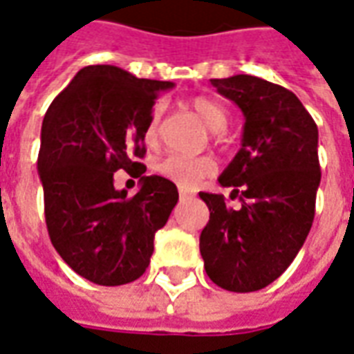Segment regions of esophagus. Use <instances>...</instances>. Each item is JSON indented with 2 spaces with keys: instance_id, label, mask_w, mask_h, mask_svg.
Masks as SVG:
<instances>
[{
  "instance_id": "34e87169",
  "label": "esophagus",
  "mask_w": 354,
  "mask_h": 354,
  "mask_svg": "<svg viewBox=\"0 0 354 354\" xmlns=\"http://www.w3.org/2000/svg\"><path fill=\"white\" fill-rule=\"evenodd\" d=\"M179 196H181V200H185V198H189V192H185V190H179Z\"/></svg>"
}]
</instances>
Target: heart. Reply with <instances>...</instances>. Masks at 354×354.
Segmentation results:
<instances>
[{"instance_id": "b5f03b06", "label": "heart", "mask_w": 354, "mask_h": 354, "mask_svg": "<svg viewBox=\"0 0 354 354\" xmlns=\"http://www.w3.org/2000/svg\"><path fill=\"white\" fill-rule=\"evenodd\" d=\"M190 109L194 110V114L204 122L207 129L215 131L217 137L221 135L219 131H223L227 122H229L227 110L223 109L221 104L209 101V99H204V97L192 99ZM141 139L149 149L158 147V142H160V110L158 109L152 110V114L147 120V124L142 127ZM156 169L160 175H164L165 179L179 185L181 189H194L204 179L212 177L215 169H217V165H215L212 158L207 156L185 158L173 154V156H167L165 160H162Z\"/></svg>"}]
</instances>
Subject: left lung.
<instances>
[{
    "label": "left lung",
    "instance_id": "1",
    "mask_svg": "<svg viewBox=\"0 0 354 354\" xmlns=\"http://www.w3.org/2000/svg\"><path fill=\"white\" fill-rule=\"evenodd\" d=\"M212 85L245 120L242 147L219 177L240 205L200 192L209 207L200 253L207 277L223 290L257 292L290 267L309 234L320 185L318 127L282 85L248 74Z\"/></svg>",
    "mask_w": 354,
    "mask_h": 354
}]
</instances>
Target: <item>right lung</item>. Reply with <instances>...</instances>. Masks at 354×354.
I'll list each match as a JSON object with an SVG mask.
<instances>
[{"instance_id":"add662e5","label":"right lung","mask_w":354,"mask_h":354,"mask_svg":"<svg viewBox=\"0 0 354 354\" xmlns=\"http://www.w3.org/2000/svg\"><path fill=\"white\" fill-rule=\"evenodd\" d=\"M171 87L95 64L80 70L45 112L37 173L49 238L70 269L93 284L142 277L154 234L179 200L169 179L142 175L139 162L147 152L142 127L158 93ZM120 169L142 179L135 197L113 189Z\"/></svg>"}]
</instances>
